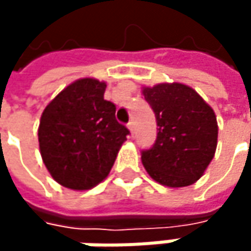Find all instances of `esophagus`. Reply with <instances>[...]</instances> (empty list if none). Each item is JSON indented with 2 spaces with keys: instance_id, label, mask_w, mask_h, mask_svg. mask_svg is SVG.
<instances>
[{
  "instance_id": "obj_1",
  "label": "esophagus",
  "mask_w": 251,
  "mask_h": 251,
  "mask_svg": "<svg viewBox=\"0 0 251 251\" xmlns=\"http://www.w3.org/2000/svg\"><path fill=\"white\" fill-rule=\"evenodd\" d=\"M127 129L130 130V135H133V132H135V124H133L132 121H130V122L127 124Z\"/></svg>"
}]
</instances>
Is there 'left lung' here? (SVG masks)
I'll list each match as a JSON object with an SVG mask.
<instances>
[{"label": "left lung", "mask_w": 251, "mask_h": 251, "mask_svg": "<svg viewBox=\"0 0 251 251\" xmlns=\"http://www.w3.org/2000/svg\"><path fill=\"white\" fill-rule=\"evenodd\" d=\"M142 94L158 126L155 144L141 154L147 173L167 187L193 184L217 150L218 124L212 107L180 82L144 87Z\"/></svg>", "instance_id": "8db88e82"}]
</instances>
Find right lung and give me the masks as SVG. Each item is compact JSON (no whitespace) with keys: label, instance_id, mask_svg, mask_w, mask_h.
<instances>
[{"label":"right lung","instance_id":"add662e5","mask_svg":"<svg viewBox=\"0 0 251 251\" xmlns=\"http://www.w3.org/2000/svg\"><path fill=\"white\" fill-rule=\"evenodd\" d=\"M104 90L106 82L96 78L76 79L42 113L40 155L64 187L88 190L101 183L129 135L116 121V106L104 100Z\"/></svg>","mask_w":251,"mask_h":251}]
</instances>
